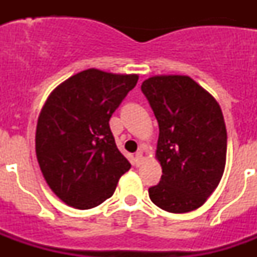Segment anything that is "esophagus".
I'll return each mask as SVG.
<instances>
[{
    "mask_svg": "<svg viewBox=\"0 0 257 257\" xmlns=\"http://www.w3.org/2000/svg\"><path fill=\"white\" fill-rule=\"evenodd\" d=\"M135 160H136V165H138V166H139L140 163H142V161L144 160V157H143V151L136 152V154H135Z\"/></svg>",
    "mask_w": 257,
    "mask_h": 257,
    "instance_id": "1",
    "label": "esophagus"
}]
</instances>
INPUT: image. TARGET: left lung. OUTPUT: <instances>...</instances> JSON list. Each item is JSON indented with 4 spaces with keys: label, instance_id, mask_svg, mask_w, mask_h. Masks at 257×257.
I'll return each instance as SVG.
<instances>
[{
    "label": "left lung",
    "instance_id": "1",
    "mask_svg": "<svg viewBox=\"0 0 257 257\" xmlns=\"http://www.w3.org/2000/svg\"><path fill=\"white\" fill-rule=\"evenodd\" d=\"M142 91L156 115L161 181L154 205L172 213L201 207L217 188L226 161V128L215 97L188 76H154Z\"/></svg>",
    "mask_w": 257,
    "mask_h": 257
}]
</instances>
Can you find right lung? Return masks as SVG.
<instances>
[{
  "label": "right lung",
  "instance_id": "right-lung-1",
  "mask_svg": "<svg viewBox=\"0 0 257 257\" xmlns=\"http://www.w3.org/2000/svg\"><path fill=\"white\" fill-rule=\"evenodd\" d=\"M138 74L82 70L58 86L42 106L36 154L51 190L61 201L88 210L113 196L130 162L118 151L109 119Z\"/></svg>",
  "mask_w": 257,
  "mask_h": 257
}]
</instances>
